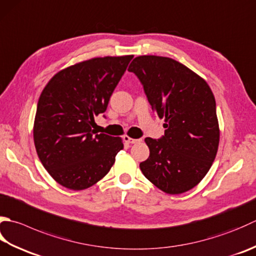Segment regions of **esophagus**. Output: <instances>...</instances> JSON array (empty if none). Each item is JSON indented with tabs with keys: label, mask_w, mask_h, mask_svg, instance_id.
Instances as JSON below:
<instances>
[{
	"label": "esophagus",
	"mask_w": 256,
	"mask_h": 256,
	"mask_svg": "<svg viewBox=\"0 0 256 256\" xmlns=\"http://www.w3.org/2000/svg\"><path fill=\"white\" fill-rule=\"evenodd\" d=\"M123 140H124V142H126V143H128V144H135V143H138V142H140V140L130 138L128 135H124Z\"/></svg>",
	"instance_id": "esophagus-1"
}]
</instances>
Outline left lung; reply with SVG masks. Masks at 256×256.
I'll return each mask as SVG.
<instances>
[{
    "label": "left lung",
    "instance_id": "obj_1",
    "mask_svg": "<svg viewBox=\"0 0 256 256\" xmlns=\"http://www.w3.org/2000/svg\"><path fill=\"white\" fill-rule=\"evenodd\" d=\"M143 84L153 111L164 118L162 138H145L150 156L140 164L161 191L181 194L202 181L216 156L220 126L211 88L173 58L142 55L130 64Z\"/></svg>",
    "mask_w": 256,
    "mask_h": 256
}]
</instances>
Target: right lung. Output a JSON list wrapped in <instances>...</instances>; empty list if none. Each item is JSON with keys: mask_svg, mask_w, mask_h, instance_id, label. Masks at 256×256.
<instances>
[{"mask_svg": "<svg viewBox=\"0 0 256 256\" xmlns=\"http://www.w3.org/2000/svg\"><path fill=\"white\" fill-rule=\"evenodd\" d=\"M133 55L93 58L58 71L40 95L33 125L38 156L62 186L82 191L108 173L123 148L120 136L96 134L94 118L110 98Z\"/></svg>", "mask_w": 256, "mask_h": 256, "instance_id": "1", "label": "right lung"}]
</instances>
